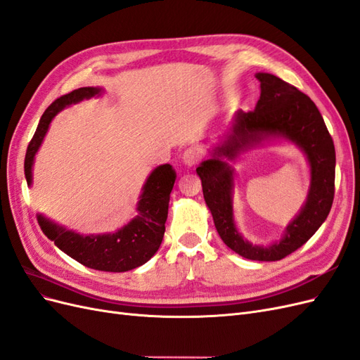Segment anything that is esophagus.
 Listing matches in <instances>:
<instances>
[{"mask_svg":"<svg viewBox=\"0 0 360 360\" xmlns=\"http://www.w3.org/2000/svg\"><path fill=\"white\" fill-rule=\"evenodd\" d=\"M201 158H202V151L197 147H189L184 150L183 153V162L186 167L197 165V163L201 160Z\"/></svg>","mask_w":360,"mask_h":360,"instance_id":"obj_1","label":"esophagus"}]
</instances>
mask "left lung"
<instances>
[{"instance_id": "obj_1", "label": "left lung", "mask_w": 360, "mask_h": 360, "mask_svg": "<svg viewBox=\"0 0 360 360\" xmlns=\"http://www.w3.org/2000/svg\"><path fill=\"white\" fill-rule=\"evenodd\" d=\"M255 76L261 82L255 110L237 112L231 132L222 146L213 150V158L197 168V174L202 183L205 204L224 243L248 259L278 261L307 243L332 209L335 146L319 108L307 94L275 75ZM264 137H285L304 150L311 167V188L307 204L288 227L286 236L274 245L258 247L245 241L236 231L232 214V170L221 158L233 159Z\"/></svg>"}]
</instances>
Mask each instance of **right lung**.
<instances>
[{
  "label": "right lung",
  "mask_w": 360,
  "mask_h": 360,
  "mask_svg": "<svg viewBox=\"0 0 360 360\" xmlns=\"http://www.w3.org/2000/svg\"><path fill=\"white\" fill-rule=\"evenodd\" d=\"M101 91L102 89L82 86V89L58 97L46 108L27 148L24 168L28 184H31L32 180V162H34L37 150L48 132L52 118L66 106L90 99L96 94H101ZM176 179L177 174L169 163L153 169L139 197L136 207L138 214L122 230L112 234L82 236L51 222L41 214L37 216V221L41 231L49 240L56 243L64 254H68L85 267L102 271L132 270L147 263L158 252L163 234H165L169 193Z\"/></svg>",
  "instance_id": "add662e5"
}]
</instances>
